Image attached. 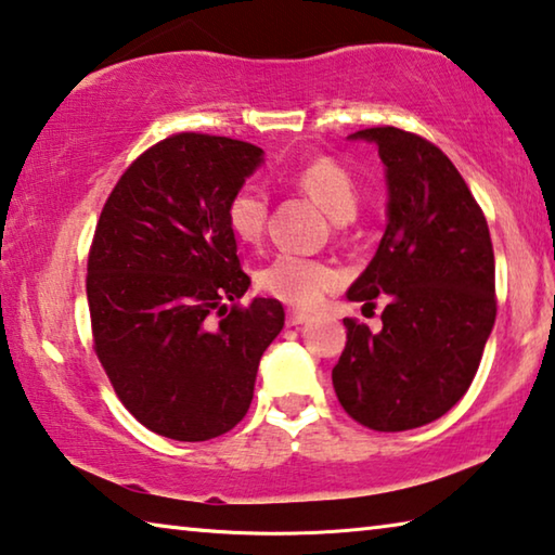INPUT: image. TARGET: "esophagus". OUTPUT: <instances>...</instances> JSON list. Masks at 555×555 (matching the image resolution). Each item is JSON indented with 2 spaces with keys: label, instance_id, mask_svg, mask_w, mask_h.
<instances>
[{
  "label": "esophagus",
  "instance_id": "esophagus-1",
  "mask_svg": "<svg viewBox=\"0 0 555 555\" xmlns=\"http://www.w3.org/2000/svg\"><path fill=\"white\" fill-rule=\"evenodd\" d=\"M309 319H311L309 311H301V309H288V311H286V323H288V325L306 323Z\"/></svg>",
  "mask_w": 555,
  "mask_h": 555
}]
</instances>
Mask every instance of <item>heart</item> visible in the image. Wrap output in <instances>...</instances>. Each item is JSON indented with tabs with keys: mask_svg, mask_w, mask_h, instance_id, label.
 <instances>
[{
	"mask_svg": "<svg viewBox=\"0 0 555 555\" xmlns=\"http://www.w3.org/2000/svg\"><path fill=\"white\" fill-rule=\"evenodd\" d=\"M288 182L304 195L319 202L333 219L346 222L358 209L356 180L340 163L331 157H313V160L298 165L288 175ZM269 217V197L259 184L242 182L224 207V222L234 234V240L254 244L261 240L263 227ZM338 271L323 259L301 257V254H276L269 259L257 274V284L263 292L281 301L294 306H311L336 286Z\"/></svg>",
	"mask_w": 555,
	"mask_h": 555,
	"instance_id": "heart-1",
	"label": "heart"
}]
</instances>
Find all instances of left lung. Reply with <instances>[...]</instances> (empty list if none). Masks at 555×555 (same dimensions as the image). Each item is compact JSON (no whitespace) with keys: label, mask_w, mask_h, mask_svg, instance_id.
<instances>
[{"label":"left lung","mask_w":555,"mask_h":555,"mask_svg":"<svg viewBox=\"0 0 555 555\" xmlns=\"http://www.w3.org/2000/svg\"><path fill=\"white\" fill-rule=\"evenodd\" d=\"M350 138L377 145L388 178V227L350 301H385L383 328L343 319L333 388L350 417L404 433L450 412L477 375L496 319L494 246L472 190L435 143L377 126Z\"/></svg>","instance_id":"8db88e82"}]
</instances>
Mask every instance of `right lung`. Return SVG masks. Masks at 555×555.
Returning a JSON list of instances; mask_svg holds the SVG:
<instances>
[{"label":"right lung","mask_w":555,"mask_h":555,"mask_svg":"<svg viewBox=\"0 0 555 555\" xmlns=\"http://www.w3.org/2000/svg\"><path fill=\"white\" fill-rule=\"evenodd\" d=\"M261 155L222 135L165 138L120 175L95 224L93 350L130 415L178 442L240 425L263 350L284 328L276 298L236 304L251 279L224 222L227 199Z\"/></svg>","instance_id":"obj_1"}]
</instances>
